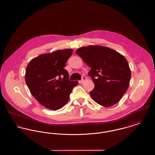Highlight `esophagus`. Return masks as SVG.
<instances>
[{
  "label": "esophagus",
  "instance_id": "esophagus-1",
  "mask_svg": "<svg viewBox=\"0 0 155 155\" xmlns=\"http://www.w3.org/2000/svg\"><path fill=\"white\" fill-rule=\"evenodd\" d=\"M87 80V79H86V78L85 77V76H83L82 77V78H81V81H79V82L81 83H83V82H84V81H86Z\"/></svg>",
  "mask_w": 155,
  "mask_h": 155
}]
</instances>
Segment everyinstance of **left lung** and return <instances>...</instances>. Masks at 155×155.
Instances as JSON below:
<instances>
[{
    "instance_id": "obj_1",
    "label": "left lung",
    "mask_w": 155,
    "mask_h": 155,
    "mask_svg": "<svg viewBox=\"0 0 155 155\" xmlns=\"http://www.w3.org/2000/svg\"><path fill=\"white\" fill-rule=\"evenodd\" d=\"M76 54L91 68L88 75L94 88L93 100L106 107L117 104L128 89L131 72L126 58L114 49L100 45L81 47Z\"/></svg>"
}]
</instances>
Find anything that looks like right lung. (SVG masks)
Here are the masks:
<instances>
[{"label": "right lung", "mask_w": 155, "mask_h": 155, "mask_svg": "<svg viewBox=\"0 0 155 155\" xmlns=\"http://www.w3.org/2000/svg\"><path fill=\"white\" fill-rule=\"evenodd\" d=\"M72 49L57 50L34 58L26 68L25 81L41 105L58 110L65 105L78 82L71 81L64 69Z\"/></svg>", "instance_id": "obj_1"}]
</instances>
